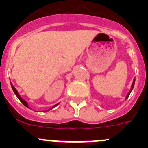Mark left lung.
Returning <instances> with one entry per match:
<instances>
[{"instance_id":"left-lung-1","label":"left lung","mask_w":148,"mask_h":148,"mask_svg":"<svg viewBox=\"0 0 148 148\" xmlns=\"http://www.w3.org/2000/svg\"><path fill=\"white\" fill-rule=\"evenodd\" d=\"M134 84H135V79H134V80H133V84H132V87H131V89H130V92H128L127 95V97H126V99H127V98L129 97V95H130V92H131V91H132V90H133V87H134Z\"/></svg>"}]
</instances>
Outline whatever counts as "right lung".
<instances>
[{
    "mask_svg": "<svg viewBox=\"0 0 148 148\" xmlns=\"http://www.w3.org/2000/svg\"><path fill=\"white\" fill-rule=\"evenodd\" d=\"M11 86H12V88L13 91H14V92H15V95H16V96L18 98V99H19V100L21 101V102L22 104H23V105L26 106L27 108H29V106H28V104H27V101H25L23 100V99H22L20 95H19V93H18V91H17V90L15 88V87H13V85H12V84H11ZM58 104H56V105H55L54 107H53V108H55V107H56V106L58 105ZM53 108H52V109H53ZM49 110H51V109H49ZM45 111H46V110H45ZM47 111H48V110H47Z\"/></svg>",
    "mask_w": 148,
    "mask_h": 148,
    "instance_id": "1",
    "label": "right lung"
}]
</instances>
